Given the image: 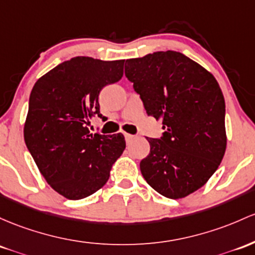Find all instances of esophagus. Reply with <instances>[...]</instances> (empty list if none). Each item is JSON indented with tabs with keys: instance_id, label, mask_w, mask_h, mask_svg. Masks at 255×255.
I'll return each instance as SVG.
<instances>
[{
	"instance_id": "1",
	"label": "esophagus",
	"mask_w": 255,
	"mask_h": 255,
	"mask_svg": "<svg viewBox=\"0 0 255 255\" xmlns=\"http://www.w3.org/2000/svg\"><path fill=\"white\" fill-rule=\"evenodd\" d=\"M125 138L126 140H127V142L132 141L134 138H135V135H133V134H129V133H125Z\"/></svg>"
}]
</instances>
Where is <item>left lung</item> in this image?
<instances>
[{"mask_svg":"<svg viewBox=\"0 0 255 255\" xmlns=\"http://www.w3.org/2000/svg\"><path fill=\"white\" fill-rule=\"evenodd\" d=\"M125 75L164 129L161 138H146L142 177L164 197L192 194L214 174L226 149L225 100L217 80L174 50L127 59Z\"/></svg>","mask_w":255,"mask_h":255,"instance_id":"1","label":"left lung"}]
</instances>
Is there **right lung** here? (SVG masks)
Listing matches in <instances>:
<instances>
[{
    "label": "right lung",
    "mask_w": 255,
    "mask_h": 255,
    "mask_svg": "<svg viewBox=\"0 0 255 255\" xmlns=\"http://www.w3.org/2000/svg\"><path fill=\"white\" fill-rule=\"evenodd\" d=\"M125 60L75 57L33 86L24 127L27 150L58 194L81 200L98 191L126 149L122 133L91 134L89 119L100 114V91L123 76Z\"/></svg>",
    "instance_id": "1"
}]
</instances>
